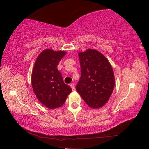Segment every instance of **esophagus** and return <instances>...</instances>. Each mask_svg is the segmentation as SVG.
Wrapping results in <instances>:
<instances>
[{
    "label": "esophagus",
    "mask_w": 149,
    "mask_h": 149,
    "mask_svg": "<svg viewBox=\"0 0 149 149\" xmlns=\"http://www.w3.org/2000/svg\"><path fill=\"white\" fill-rule=\"evenodd\" d=\"M70 86L71 87V88H72L73 91L75 90V84H71L70 85Z\"/></svg>",
    "instance_id": "obj_1"
}]
</instances>
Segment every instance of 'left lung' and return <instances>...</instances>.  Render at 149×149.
Masks as SVG:
<instances>
[{"label":"left lung","instance_id":"left-lung-1","mask_svg":"<svg viewBox=\"0 0 149 149\" xmlns=\"http://www.w3.org/2000/svg\"><path fill=\"white\" fill-rule=\"evenodd\" d=\"M79 58L81 77L75 89L89 107H102L114 90L115 79L112 65L97 50L79 52Z\"/></svg>","mask_w":149,"mask_h":149}]
</instances>
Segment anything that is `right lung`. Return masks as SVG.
I'll list each match as a JSON object with an SVG mask.
<instances>
[{
	"mask_svg": "<svg viewBox=\"0 0 149 149\" xmlns=\"http://www.w3.org/2000/svg\"><path fill=\"white\" fill-rule=\"evenodd\" d=\"M65 54V51L46 49L35 62L31 74L33 90L45 107L54 109L62 107L72 89L65 84L57 65Z\"/></svg>",
	"mask_w": 149,
	"mask_h": 149,
	"instance_id": "add662e5",
	"label": "right lung"
}]
</instances>
